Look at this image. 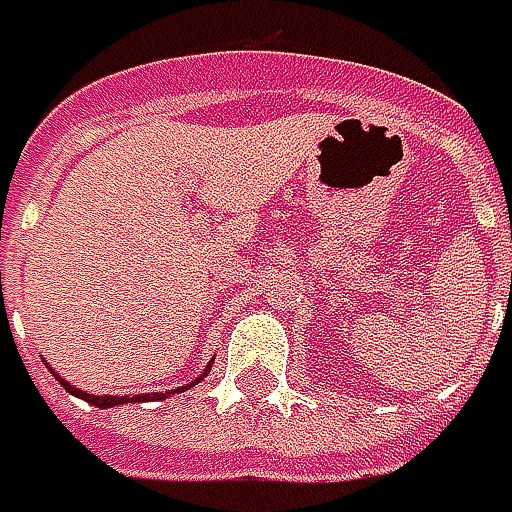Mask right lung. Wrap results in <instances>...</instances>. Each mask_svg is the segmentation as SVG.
I'll list each match as a JSON object with an SVG mask.
<instances>
[{
	"label": "right lung",
	"mask_w": 512,
	"mask_h": 512,
	"mask_svg": "<svg viewBox=\"0 0 512 512\" xmlns=\"http://www.w3.org/2000/svg\"><path fill=\"white\" fill-rule=\"evenodd\" d=\"M48 367H50V364H48ZM210 367H213V362L207 364L205 370H202V373H199V376H196L193 382L182 384V387H176V390H165V393H142V396H96V393L79 390V387H73L70 382H65V379H62V376H59V373H56L53 367H50V373L56 376V382L62 384V387L68 390L70 396H76V399H85V402L93 404V407H102V410H105V407H119V404H130V402H159V399H168L170 393H185V390H190L193 384H199L202 379H205L207 373H210Z\"/></svg>",
	"instance_id": "add662e5"
}]
</instances>
